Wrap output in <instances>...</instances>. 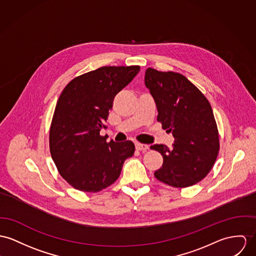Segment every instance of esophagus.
Masks as SVG:
<instances>
[{
  "instance_id": "esophagus-1",
  "label": "esophagus",
  "mask_w": 256,
  "mask_h": 256,
  "mask_svg": "<svg viewBox=\"0 0 256 256\" xmlns=\"http://www.w3.org/2000/svg\"><path fill=\"white\" fill-rule=\"evenodd\" d=\"M136 148L138 151H146L149 147H148V145H146V144L136 143Z\"/></svg>"
}]
</instances>
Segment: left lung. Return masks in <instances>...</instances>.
Segmentation results:
<instances>
[{"instance_id":"1","label":"left lung","mask_w":256,"mask_h":256,"mask_svg":"<svg viewBox=\"0 0 256 256\" xmlns=\"http://www.w3.org/2000/svg\"><path fill=\"white\" fill-rule=\"evenodd\" d=\"M145 86L158 109V122L174 138L172 148H150L164 158L158 180L176 188L189 187L212 168L219 150L216 122L208 100L183 75L148 68Z\"/></svg>"}]
</instances>
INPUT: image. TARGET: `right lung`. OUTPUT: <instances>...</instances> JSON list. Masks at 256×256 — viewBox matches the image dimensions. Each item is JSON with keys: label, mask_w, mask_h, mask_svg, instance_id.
<instances>
[{"label": "right lung", "mask_w": 256, "mask_h": 256, "mask_svg": "<svg viewBox=\"0 0 256 256\" xmlns=\"http://www.w3.org/2000/svg\"><path fill=\"white\" fill-rule=\"evenodd\" d=\"M139 66H105L72 80L59 96L50 130L52 158L75 189L99 192L120 176L134 144L101 136L116 94L136 76Z\"/></svg>", "instance_id": "right-lung-1"}]
</instances>
